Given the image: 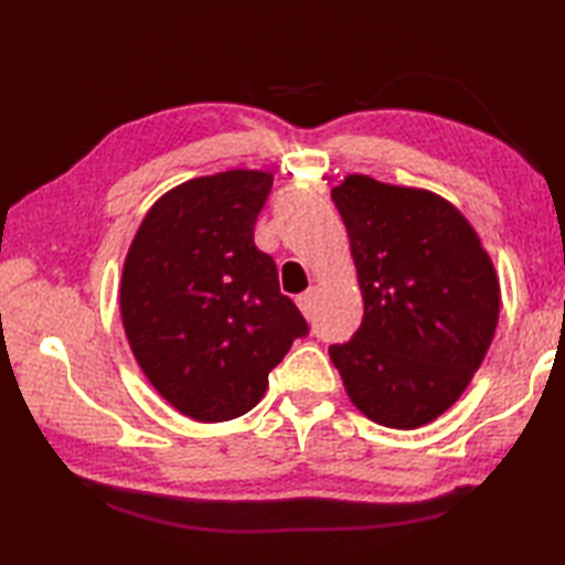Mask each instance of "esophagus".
<instances>
[{"label": "esophagus", "mask_w": 565, "mask_h": 565, "mask_svg": "<svg viewBox=\"0 0 565 565\" xmlns=\"http://www.w3.org/2000/svg\"><path fill=\"white\" fill-rule=\"evenodd\" d=\"M316 296H318V289H316V286H310L308 291H303L301 296L296 298V306L301 308V313H303V316H308V313H310V308H313V303H316Z\"/></svg>", "instance_id": "obj_1"}]
</instances>
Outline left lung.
Segmentation results:
<instances>
[{"mask_svg":"<svg viewBox=\"0 0 565 565\" xmlns=\"http://www.w3.org/2000/svg\"><path fill=\"white\" fill-rule=\"evenodd\" d=\"M332 201L350 235L364 318L350 342L330 347V359L369 419L423 427L461 398L493 342V259L435 191L347 174Z\"/></svg>","mask_w":565,"mask_h":565,"instance_id":"obj_1","label":"left lung"}]
</instances>
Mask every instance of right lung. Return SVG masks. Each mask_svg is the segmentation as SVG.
Returning <instances> with one entry per match:
<instances>
[{
	"label": "right lung",
	"mask_w": 565,
	"mask_h": 565,
	"mask_svg": "<svg viewBox=\"0 0 565 565\" xmlns=\"http://www.w3.org/2000/svg\"><path fill=\"white\" fill-rule=\"evenodd\" d=\"M271 172L227 170L167 191L121 274V320L142 374L179 413L225 423L252 411L308 326L255 245Z\"/></svg>",
	"instance_id": "add662e5"
}]
</instances>
